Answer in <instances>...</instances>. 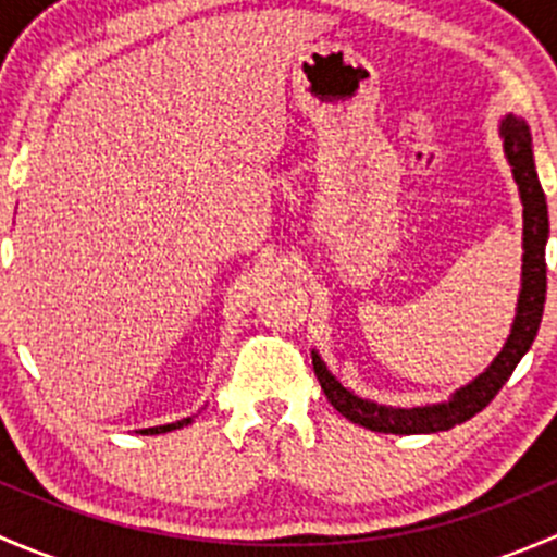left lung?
<instances>
[{"mask_svg": "<svg viewBox=\"0 0 557 557\" xmlns=\"http://www.w3.org/2000/svg\"><path fill=\"white\" fill-rule=\"evenodd\" d=\"M498 137H502L504 156L512 166V177L518 183L522 201L520 296L518 307H515L512 331H509L502 352L493 358L485 372L476 374L463 387H458L447 401L423 404V407H387V404L356 396L350 387L342 385L329 372L318 350H312L314 377H318L325 398L334 404L336 412L345 414L350 423L380 431V434H436V431L453 429V425L466 423L476 412H482L496 398L502 385L512 377L520 358L531 350L539 323H542L544 296H547V263H544V247H547L549 237L547 199H544L536 164H533L531 132H528L525 121L509 112V115L502 117Z\"/></svg>", "mask_w": 557, "mask_h": 557, "instance_id": "1", "label": "left lung"}]
</instances>
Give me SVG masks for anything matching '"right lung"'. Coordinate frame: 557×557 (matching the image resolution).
<instances>
[{
  "label": "right lung",
  "instance_id": "1",
  "mask_svg": "<svg viewBox=\"0 0 557 557\" xmlns=\"http://www.w3.org/2000/svg\"><path fill=\"white\" fill-rule=\"evenodd\" d=\"M194 423V418H183L177 420V423H166V425H156V429H143V434H166V431H177L183 429V425Z\"/></svg>",
  "mask_w": 557,
  "mask_h": 557
}]
</instances>
